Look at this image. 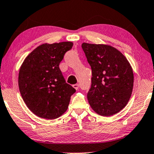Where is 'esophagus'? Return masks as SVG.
Here are the masks:
<instances>
[{"instance_id":"34e87169","label":"esophagus","mask_w":154,"mask_h":154,"mask_svg":"<svg viewBox=\"0 0 154 154\" xmlns=\"http://www.w3.org/2000/svg\"><path fill=\"white\" fill-rule=\"evenodd\" d=\"M72 87L75 88V89H79V85L78 84H75V85H72Z\"/></svg>"}]
</instances>
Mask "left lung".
Instances as JSON below:
<instances>
[{"label": "left lung", "instance_id": "obj_1", "mask_svg": "<svg viewBox=\"0 0 154 154\" xmlns=\"http://www.w3.org/2000/svg\"><path fill=\"white\" fill-rule=\"evenodd\" d=\"M91 67V86L88 101L96 113L110 116L125 107L131 97L134 75L121 52L109 45L82 44Z\"/></svg>", "mask_w": 154, "mask_h": 154}]
</instances>
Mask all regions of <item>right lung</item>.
Wrapping results in <instances>:
<instances>
[{
  "label": "right lung",
  "instance_id": "obj_1",
  "mask_svg": "<svg viewBox=\"0 0 154 154\" xmlns=\"http://www.w3.org/2000/svg\"><path fill=\"white\" fill-rule=\"evenodd\" d=\"M72 42L44 44L34 49L20 67L18 85L24 103L33 113L52 120L66 111L75 89L66 83L59 65Z\"/></svg>",
  "mask_w": 154,
  "mask_h": 154
}]
</instances>
